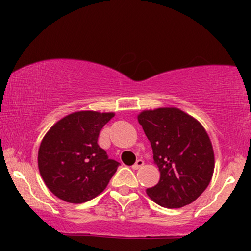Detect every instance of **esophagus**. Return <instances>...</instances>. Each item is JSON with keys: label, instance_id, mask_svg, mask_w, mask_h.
<instances>
[{"label": "esophagus", "instance_id": "1", "mask_svg": "<svg viewBox=\"0 0 251 251\" xmlns=\"http://www.w3.org/2000/svg\"><path fill=\"white\" fill-rule=\"evenodd\" d=\"M143 165H144V160L138 159L137 162L134 163V165H132V169H133V170H138L139 168H142Z\"/></svg>", "mask_w": 251, "mask_h": 251}]
</instances>
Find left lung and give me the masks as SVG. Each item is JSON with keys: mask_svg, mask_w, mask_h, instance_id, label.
Instances as JSON below:
<instances>
[{"mask_svg": "<svg viewBox=\"0 0 251 251\" xmlns=\"http://www.w3.org/2000/svg\"><path fill=\"white\" fill-rule=\"evenodd\" d=\"M138 122L153 151L160 179L146 194L160 206L178 209L197 200L208 188L215 155L205 128L176 107L143 111Z\"/></svg>", "mask_w": 251, "mask_h": 251, "instance_id": "8db88e82", "label": "left lung"}]
</instances>
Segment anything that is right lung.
<instances>
[{
  "mask_svg": "<svg viewBox=\"0 0 251 251\" xmlns=\"http://www.w3.org/2000/svg\"><path fill=\"white\" fill-rule=\"evenodd\" d=\"M114 113L80 111L51 126L40 144L37 164L46 186L60 200L80 204L106 189L119 163L98 145Z\"/></svg>",
  "mask_w": 251,
  "mask_h": 251,
  "instance_id": "1",
  "label": "right lung"
}]
</instances>
